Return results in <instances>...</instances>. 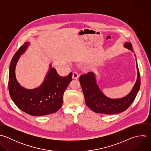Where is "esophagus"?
I'll list each match as a JSON object with an SVG mask.
<instances>
[{"instance_id":"1","label":"esophagus","mask_w":151,"mask_h":151,"mask_svg":"<svg viewBox=\"0 0 151 151\" xmlns=\"http://www.w3.org/2000/svg\"><path fill=\"white\" fill-rule=\"evenodd\" d=\"M72 78H73V79H77L79 78V74L76 72H73V75H72Z\"/></svg>"}]
</instances>
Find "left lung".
<instances>
[{"instance_id":"obj_1","label":"left lung","mask_w":151,"mask_h":151,"mask_svg":"<svg viewBox=\"0 0 151 151\" xmlns=\"http://www.w3.org/2000/svg\"><path fill=\"white\" fill-rule=\"evenodd\" d=\"M124 46L133 52L131 43H125ZM137 79L132 91L126 96L119 99H111L102 93L96 83L94 73L88 72L81 75L79 81L86 105L95 112L106 115L118 114L126 111L135 100L140 88L141 79L137 62Z\"/></svg>"}]
</instances>
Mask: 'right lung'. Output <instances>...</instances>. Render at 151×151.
Returning a JSON list of instances; mask_svg holds the SVG:
<instances>
[{"label": "right lung", "instance_id": "obj_1", "mask_svg": "<svg viewBox=\"0 0 151 151\" xmlns=\"http://www.w3.org/2000/svg\"><path fill=\"white\" fill-rule=\"evenodd\" d=\"M29 45L25 42L13 56L9 67V92L15 105L24 112L32 116H44L57 112L62 106L64 92L72 81V73L62 77L50 66L40 86L26 89L21 86L15 76V68L23 53Z\"/></svg>", "mask_w": 151, "mask_h": 151}]
</instances>
